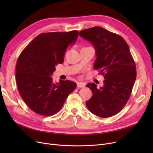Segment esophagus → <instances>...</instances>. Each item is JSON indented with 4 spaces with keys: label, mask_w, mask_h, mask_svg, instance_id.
I'll return each instance as SVG.
<instances>
[{
    "label": "esophagus",
    "mask_w": 153,
    "mask_h": 153,
    "mask_svg": "<svg viewBox=\"0 0 153 153\" xmlns=\"http://www.w3.org/2000/svg\"><path fill=\"white\" fill-rule=\"evenodd\" d=\"M77 87L79 88H82V87H84V84L83 82H78L77 83Z\"/></svg>",
    "instance_id": "esophagus-1"
}]
</instances>
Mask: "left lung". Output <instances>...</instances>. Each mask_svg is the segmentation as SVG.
Instances as JSON below:
<instances>
[{"label": "left lung", "instance_id": "1", "mask_svg": "<svg viewBox=\"0 0 153 153\" xmlns=\"http://www.w3.org/2000/svg\"><path fill=\"white\" fill-rule=\"evenodd\" d=\"M79 35L94 46L97 58L94 68L105 79L100 89L94 83L86 85L93 94L86 102L87 108L102 118L114 116L129 100L136 77L129 46L121 36L100 27L82 30Z\"/></svg>", "mask_w": 153, "mask_h": 153}]
</instances>
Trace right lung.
Masks as SVG:
<instances>
[{"label":"right lung","mask_w":153,"mask_h":153,"mask_svg":"<svg viewBox=\"0 0 153 153\" xmlns=\"http://www.w3.org/2000/svg\"><path fill=\"white\" fill-rule=\"evenodd\" d=\"M77 30L43 33L27 46L16 64V82L27 106L43 116L56 114L77 84L69 80L54 84L51 77L58 64H62L69 46L77 39Z\"/></svg>","instance_id":"right-lung-1"}]
</instances>
